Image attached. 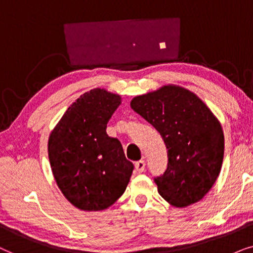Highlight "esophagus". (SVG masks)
Here are the masks:
<instances>
[{
	"label": "esophagus",
	"instance_id": "obj_1",
	"mask_svg": "<svg viewBox=\"0 0 253 253\" xmlns=\"http://www.w3.org/2000/svg\"><path fill=\"white\" fill-rule=\"evenodd\" d=\"M144 169H146V162L144 161H137L135 163V170L137 172H143Z\"/></svg>",
	"mask_w": 253,
	"mask_h": 253
}]
</instances>
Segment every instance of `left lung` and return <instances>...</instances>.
<instances>
[{"mask_svg": "<svg viewBox=\"0 0 253 253\" xmlns=\"http://www.w3.org/2000/svg\"><path fill=\"white\" fill-rule=\"evenodd\" d=\"M130 107L153 125L168 149V168L155 178L158 193L174 207L198 203L220 174L224 135L220 121L195 93L164 85L134 97Z\"/></svg>", "mask_w": 253, "mask_h": 253, "instance_id": "8db88e82", "label": "left lung"}]
</instances>
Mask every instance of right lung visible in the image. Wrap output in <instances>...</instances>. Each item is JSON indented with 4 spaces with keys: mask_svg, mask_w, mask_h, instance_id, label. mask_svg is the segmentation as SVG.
<instances>
[{
    "mask_svg": "<svg viewBox=\"0 0 253 253\" xmlns=\"http://www.w3.org/2000/svg\"><path fill=\"white\" fill-rule=\"evenodd\" d=\"M121 97L105 89L83 93L68 107L48 139L53 176L66 199L86 211H103L126 190L134 166L106 134Z\"/></svg>",
    "mask_w": 253,
    "mask_h": 253,
    "instance_id": "right-lung-1",
    "label": "right lung"
}]
</instances>
